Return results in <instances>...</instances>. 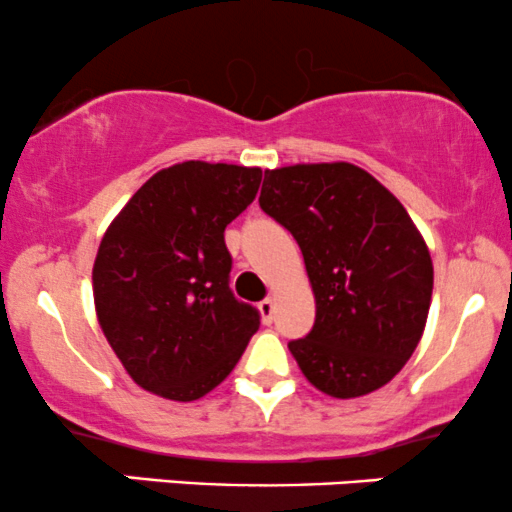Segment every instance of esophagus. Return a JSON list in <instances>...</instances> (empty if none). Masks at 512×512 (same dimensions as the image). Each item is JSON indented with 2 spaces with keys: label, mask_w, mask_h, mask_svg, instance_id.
I'll list each match as a JSON object with an SVG mask.
<instances>
[{
  "label": "esophagus",
  "mask_w": 512,
  "mask_h": 512,
  "mask_svg": "<svg viewBox=\"0 0 512 512\" xmlns=\"http://www.w3.org/2000/svg\"><path fill=\"white\" fill-rule=\"evenodd\" d=\"M257 310H260L264 325H269V322H272V317H274V301H272V298H264V301L257 303Z\"/></svg>",
  "instance_id": "34e87169"
}]
</instances>
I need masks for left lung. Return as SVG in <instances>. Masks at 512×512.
Returning a JSON list of instances; mask_svg holds the SVG:
<instances>
[{"mask_svg": "<svg viewBox=\"0 0 512 512\" xmlns=\"http://www.w3.org/2000/svg\"><path fill=\"white\" fill-rule=\"evenodd\" d=\"M260 207L296 238L315 293V325L289 349L337 399L390 383L424 334L433 262L402 202L351 163L264 170Z\"/></svg>", "mask_w": 512, "mask_h": 512, "instance_id": "left-lung-1", "label": "left lung"}]
</instances>
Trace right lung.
<instances>
[{
    "mask_svg": "<svg viewBox=\"0 0 512 512\" xmlns=\"http://www.w3.org/2000/svg\"><path fill=\"white\" fill-rule=\"evenodd\" d=\"M260 182V168L175 163L146 180L105 231L93 262L96 315L144 390L175 402L204 397L260 327V313L228 286L223 240Z\"/></svg>",
    "mask_w": 512,
    "mask_h": 512,
    "instance_id": "right-lung-1",
    "label": "right lung"
}]
</instances>
